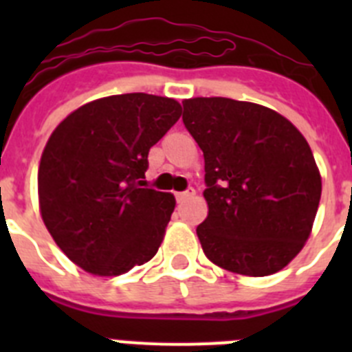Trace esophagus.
I'll return each instance as SVG.
<instances>
[{"mask_svg": "<svg viewBox=\"0 0 352 352\" xmlns=\"http://www.w3.org/2000/svg\"><path fill=\"white\" fill-rule=\"evenodd\" d=\"M194 195H195L194 188H188V190H185V192H178V194H176V199H178V203H182V201L194 197Z\"/></svg>", "mask_w": 352, "mask_h": 352, "instance_id": "esophagus-1", "label": "esophagus"}]
</instances>
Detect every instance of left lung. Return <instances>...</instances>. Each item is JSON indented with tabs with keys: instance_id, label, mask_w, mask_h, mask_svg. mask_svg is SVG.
Returning a JSON list of instances; mask_svg holds the SVG:
<instances>
[{
	"instance_id": "obj_1",
	"label": "left lung",
	"mask_w": 352,
	"mask_h": 352,
	"mask_svg": "<svg viewBox=\"0 0 352 352\" xmlns=\"http://www.w3.org/2000/svg\"><path fill=\"white\" fill-rule=\"evenodd\" d=\"M183 123L204 155L206 257L239 275L280 272L307 243L321 199L307 139L273 109L223 96L185 100Z\"/></svg>"
}]
</instances>
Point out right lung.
I'll return each instance as SVG.
<instances>
[{
	"label": "right lung",
	"mask_w": 352,
	"mask_h": 352,
	"mask_svg": "<svg viewBox=\"0 0 352 352\" xmlns=\"http://www.w3.org/2000/svg\"><path fill=\"white\" fill-rule=\"evenodd\" d=\"M182 116L174 98L125 93L80 105L51 133L38 167L42 220L84 272L116 276L158 252L176 199L146 186L149 148Z\"/></svg>",
	"instance_id": "obj_1"
}]
</instances>
